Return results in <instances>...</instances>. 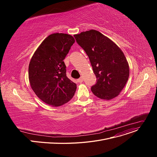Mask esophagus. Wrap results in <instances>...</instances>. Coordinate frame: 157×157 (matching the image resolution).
Here are the masks:
<instances>
[{
  "label": "esophagus",
  "instance_id": "esophagus-1",
  "mask_svg": "<svg viewBox=\"0 0 157 157\" xmlns=\"http://www.w3.org/2000/svg\"><path fill=\"white\" fill-rule=\"evenodd\" d=\"M83 81V77H80L78 79V82H79V83H82V82Z\"/></svg>",
  "mask_w": 157,
  "mask_h": 157
}]
</instances>
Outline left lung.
<instances>
[{"label":"left lung","mask_w":157,"mask_h":157,"mask_svg":"<svg viewBox=\"0 0 157 157\" xmlns=\"http://www.w3.org/2000/svg\"><path fill=\"white\" fill-rule=\"evenodd\" d=\"M88 55L97 78L92 93L104 100L117 97L125 86L129 66L120 48L100 32L90 30L74 35Z\"/></svg>","instance_id":"left-lung-1"}]
</instances>
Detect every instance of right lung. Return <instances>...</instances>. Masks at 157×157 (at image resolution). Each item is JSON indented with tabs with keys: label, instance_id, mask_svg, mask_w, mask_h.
I'll use <instances>...</instances> for the list:
<instances>
[{
	"label": "right lung",
	"instance_id": "obj_1",
	"mask_svg": "<svg viewBox=\"0 0 157 157\" xmlns=\"http://www.w3.org/2000/svg\"><path fill=\"white\" fill-rule=\"evenodd\" d=\"M74 42L71 35L55 33L43 41L30 60L29 78L31 88L47 104L62 105L75 94L76 84L66 76L63 62Z\"/></svg>",
	"mask_w": 157,
	"mask_h": 157
}]
</instances>
